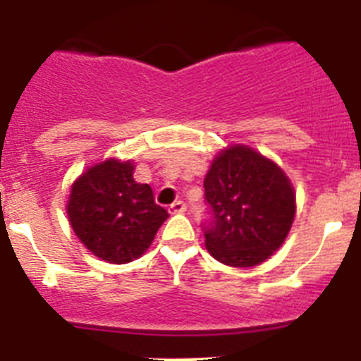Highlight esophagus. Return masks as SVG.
I'll list each match as a JSON object with an SVG mask.
<instances>
[{"mask_svg": "<svg viewBox=\"0 0 361 361\" xmlns=\"http://www.w3.org/2000/svg\"><path fill=\"white\" fill-rule=\"evenodd\" d=\"M186 212V202L184 200H175L170 206V213H184Z\"/></svg>", "mask_w": 361, "mask_h": 361, "instance_id": "1", "label": "esophagus"}]
</instances>
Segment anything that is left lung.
<instances>
[{"instance_id":"left-lung-1","label":"left lung","mask_w":361,"mask_h":361,"mask_svg":"<svg viewBox=\"0 0 361 361\" xmlns=\"http://www.w3.org/2000/svg\"><path fill=\"white\" fill-rule=\"evenodd\" d=\"M206 247L219 262L253 267L279 250L295 219V191L275 162L245 146L220 152L204 178Z\"/></svg>"}]
</instances>
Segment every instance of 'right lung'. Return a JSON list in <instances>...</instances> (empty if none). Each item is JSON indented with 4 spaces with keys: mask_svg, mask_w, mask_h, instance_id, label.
Here are the masks:
<instances>
[{
    "mask_svg": "<svg viewBox=\"0 0 361 361\" xmlns=\"http://www.w3.org/2000/svg\"><path fill=\"white\" fill-rule=\"evenodd\" d=\"M148 184L133 180L132 161L95 164L73 183L68 219L79 240L110 264L141 257L168 219Z\"/></svg>",
    "mask_w": 361,
    "mask_h": 361,
    "instance_id": "1",
    "label": "right lung"
}]
</instances>
